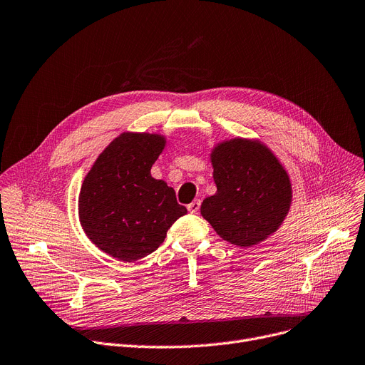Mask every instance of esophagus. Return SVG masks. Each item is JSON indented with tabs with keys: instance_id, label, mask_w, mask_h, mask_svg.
<instances>
[{
	"instance_id": "34e87169",
	"label": "esophagus",
	"mask_w": 365,
	"mask_h": 365,
	"mask_svg": "<svg viewBox=\"0 0 365 365\" xmlns=\"http://www.w3.org/2000/svg\"><path fill=\"white\" fill-rule=\"evenodd\" d=\"M200 207H201V201L195 200V201H192V202L187 205V212L192 213V215H197L200 212Z\"/></svg>"
}]
</instances>
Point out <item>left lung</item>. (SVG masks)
Returning <instances> with one entry per match:
<instances>
[{"instance_id": "1", "label": "left lung", "mask_w": 365, "mask_h": 365, "mask_svg": "<svg viewBox=\"0 0 365 365\" xmlns=\"http://www.w3.org/2000/svg\"><path fill=\"white\" fill-rule=\"evenodd\" d=\"M217 192L201 215L225 241L252 247L274 234L292 204L289 175L260 142L234 139L212 152Z\"/></svg>"}]
</instances>
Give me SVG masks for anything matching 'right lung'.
Wrapping results in <instances>:
<instances>
[{"instance_id": "obj_1", "label": "right lung", "mask_w": 365, "mask_h": 365, "mask_svg": "<svg viewBox=\"0 0 365 365\" xmlns=\"http://www.w3.org/2000/svg\"><path fill=\"white\" fill-rule=\"evenodd\" d=\"M164 145L160 134L123 133L83 182L81 226L93 244L112 257L134 262L155 252L170 226L187 213L175 189L150 176Z\"/></svg>"}]
</instances>
